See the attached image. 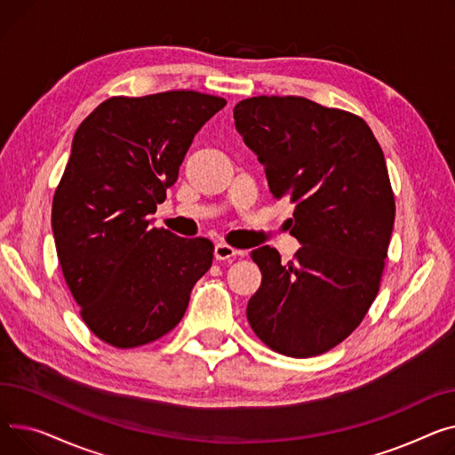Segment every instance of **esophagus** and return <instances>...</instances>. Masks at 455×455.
<instances>
[{"mask_svg":"<svg viewBox=\"0 0 455 455\" xmlns=\"http://www.w3.org/2000/svg\"><path fill=\"white\" fill-rule=\"evenodd\" d=\"M240 255L238 250H235L233 246L226 244V243H219L215 246V259L217 260H231V259H236Z\"/></svg>","mask_w":455,"mask_h":455,"instance_id":"obj_1","label":"esophagus"}]
</instances>
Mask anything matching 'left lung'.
Returning a JSON list of instances; mask_svg holds the SVG:
<instances>
[{"label":"left lung","instance_id":"1","mask_svg":"<svg viewBox=\"0 0 455 455\" xmlns=\"http://www.w3.org/2000/svg\"><path fill=\"white\" fill-rule=\"evenodd\" d=\"M235 126L264 165L274 198L288 196L303 244L281 264L251 251L262 274L246 315L272 351L310 358L349 336L375 301L395 222L384 152L367 123L305 97H250Z\"/></svg>","mask_w":455,"mask_h":455}]
</instances>
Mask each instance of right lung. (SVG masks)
I'll list each match as a JSON object with an SVG mask.
<instances>
[{
	"mask_svg": "<svg viewBox=\"0 0 455 455\" xmlns=\"http://www.w3.org/2000/svg\"><path fill=\"white\" fill-rule=\"evenodd\" d=\"M226 99L191 90L110 97L80 123L52 196L64 279L88 329L117 349L171 332L211 268V240L150 228L196 132Z\"/></svg>",
	"mask_w": 455,
	"mask_h": 455,
	"instance_id": "1",
	"label": "right lung"
}]
</instances>
